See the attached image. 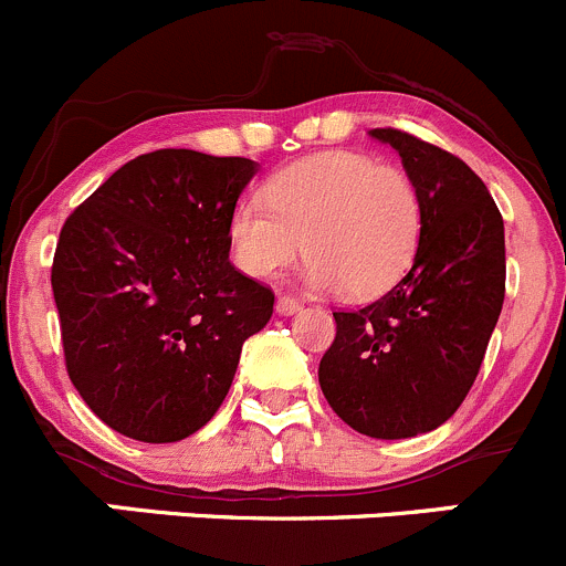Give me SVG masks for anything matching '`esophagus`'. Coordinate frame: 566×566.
Here are the masks:
<instances>
[{"mask_svg":"<svg viewBox=\"0 0 566 566\" xmlns=\"http://www.w3.org/2000/svg\"><path fill=\"white\" fill-rule=\"evenodd\" d=\"M301 310V301L295 295H279L276 298V312L279 315H295Z\"/></svg>","mask_w":566,"mask_h":566,"instance_id":"34e87169","label":"esophagus"}]
</instances>
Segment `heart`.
Returning a JSON list of instances; mask_svg holds the SVG:
<instances>
[{
    "label": "heart",
    "instance_id": "b5f03b06",
    "mask_svg": "<svg viewBox=\"0 0 566 566\" xmlns=\"http://www.w3.org/2000/svg\"><path fill=\"white\" fill-rule=\"evenodd\" d=\"M421 199L402 169L364 153L334 150L287 164L260 197H243L227 221L232 260L271 279L306 247V276L350 298L391 290L413 262Z\"/></svg>",
    "mask_w": 566,
    "mask_h": 566
}]
</instances>
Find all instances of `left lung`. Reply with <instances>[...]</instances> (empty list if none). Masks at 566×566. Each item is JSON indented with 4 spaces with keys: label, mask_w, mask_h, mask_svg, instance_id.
I'll return each instance as SVG.
<instances>
[{
    "label": "left lung",
    "mask_w": 566,
    "mask_h": 566,
    "mask_svg": "<svg viewBox=\"0 0 566 566\" xmlns=\"http://www.w3.org/2000/svg\"><path fill=\"white\" fill-rule=\"evenodd\" d=\"M369 134L389 142L416 182L419 249L384 298L334 312L317 378L345 424L397 441L441 427L476 380L504 306V219L458 156L399 128Z\"/></svg>",
    "instance_id": "8db88e82"
}]
</instances>
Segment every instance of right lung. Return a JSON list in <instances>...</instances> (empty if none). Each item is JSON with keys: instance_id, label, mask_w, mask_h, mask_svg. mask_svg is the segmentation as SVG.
<instances>
[{"instance_id": "add662e5", "label": "right lung", "mask_w": 566, "mask_h": 566, "mask_svg": "<svg viewBox=\"0 0 566 566\" xmlns=\"http://www.w3.org/2000/svg\"><path fill=\"white\" fill-rule=\"evenodd\" d=\"M249 158L156 150L119 167L62 224L51 265L71 384L112 430L172 443L208 424L273 290L230 262Z\"/></svg>"}]
</instances>
